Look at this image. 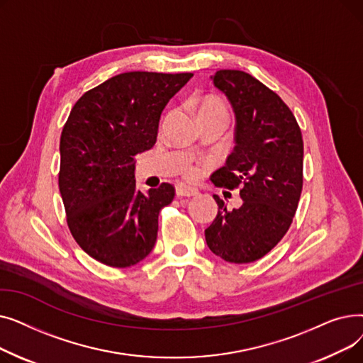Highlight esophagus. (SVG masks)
Wrapping results in <instances>:
<instances>
[{
  "label": "esophagus",
  "mask_w": 363,
  "mask_h": 363,
  "mask_svg": "<svg viewBox=\"0 0 363 363\" xmlns=\"http://www.w3.org/2000/svg\"><path fill=\"white\" fill-rule=\"evenodd\" d=\"M175 193L178 197H194L199 194V191L196 188H191V186H186L184 184H178L177 188H175Z\"/></svg>",
  "instance_id": "1"
}]
</instances>
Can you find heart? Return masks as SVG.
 <instances>
[{
  "label": "heart",
  "mask_w": 363,
  "mask_h": 363,
  "mask_svg": "<svg viewBox=\"0 0 363 363\" xmlns=\"http://www.w3.org/2000/svg\"><path fill=\"white\" fill-rule=\"evenodd\" d=\"M196 110L199 114V119L206 116H213V114H220V116H226V107L220 100L212 95H206L196 101ZM184 175L189 179H193L199 175V167L194 164H186L184 169Z\"/></svg>",
  "instance_id": "b5f03b06"
}]
</instances>
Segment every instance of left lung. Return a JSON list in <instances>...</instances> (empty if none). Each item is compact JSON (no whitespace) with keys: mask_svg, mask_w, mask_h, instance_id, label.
I'll use <instances>...</instances> for the list:
<instances>
[{"mask_svg":"<svg viewBox=\"0 0 363 363\" xmlns=\"http://www.w3.org/2000/svg\"><path fill=\"white\" fill-rule=\"evenodd\" d=\"M235 114V147L215 185L241 188L242 204L228 211L218 196V215L204 231L216 256L250 263L282 240L296 215L303 186V138L291 110L252 74L219 70L211 76Z\"/></svg>","mask_w":363,"mask_h":363,"instance_id":"obj_1","label":"left lung"}]
</instances>
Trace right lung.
Wrapping results in <instances>:
<instances>
[{
    "mask_svg": "<svg viewBox=\"0 0 363 363\" xmlns=\"http://www.w3.org/2000/svg\"><path fill=\"white\" fill-rule=\"evenodd\" d=\"M193 73L126 72L85 92L60 137L59 188L69 230L92 259L128 268L157 240L159 213L175 188L140 191L135 156L156 143L167 101Z\"/></svg>",
    "mask_w": 363,
    "mask_h": 363,
    "instance_id": "add662e5",
    "label": "right lung"
}]
</instances>
